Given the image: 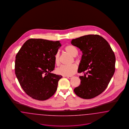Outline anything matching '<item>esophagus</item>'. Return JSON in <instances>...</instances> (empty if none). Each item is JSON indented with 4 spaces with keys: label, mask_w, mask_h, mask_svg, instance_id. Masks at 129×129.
<instances>
[{
    "label": "esophagus",
    "mask_w": 129,
    "mask_h": 129,
    "mask_svg": "<svg viewBox=\"0 0 129 129\" xmlns=\"http://www.w3.org/2000/svg\"><path fill=\"white\" fill-rule=\"evenodd\" d=\"M66 77L69 79H71L74 77V76H66Z\"/></svg>",
    "instance_id": "obj_1"
}]
</instances>
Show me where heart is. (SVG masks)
<instances>
[{
    "instance_id": "1",
    "label": "heart",
    "mask_w": 129,
    "mask_h": 129,
    "mask_svg": "<svg viewBox=\"0 0 129 129\" xmlns=\"http://www.w3.org/2000/svg\"><path fill=\"white\" fill-rule=\"evenodd\" d=\"M65 50L70 55L74 56L78 53L77 49L72 45L66 46L65 48ZM55 62L57 65L59 64V55L58 53H56L55 55ZM77 68V66L74 64L70 66H61L56 69V73L63 76H72L76 73Z\"/></svg>"
}]
</instances>
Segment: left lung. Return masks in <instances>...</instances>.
I'll return each mask as SVG.
<instances>
[{"label":"left lung","mask_w":129,"mask_h":129,"mask_svg":"<svg viewBox=\"0 0 129 129\" xmlns=\"http://www.w3.org/2000/svg\"><path fill=\"white\" fill-rule=\"evenodd\" d=\"M71 43L83 53L78 73L80 85L74 92L80 98H93L104 91L115 71L116 57L108 43L98 35H88L72 40Z\"/></svg>","instance_id":"8db88e82"}]
</instances>
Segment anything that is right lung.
Masks as SVG:
<instances>
[{
    "label": "right lung",
    "mask_w": 129,
    "mask_h": 129,
    "mask_svg": "<svg viewBox=\"0 0 129 129\" xmlns=\"http://www.w3.org/2000/svg\"><path fill=\"white\" fill-rule=\"evenodd\" d=\"M61 46L59 41L30 39L16 55V76L23 89L32 98L44 101L55 93L62 76L51 72L54 70L55 55Z\"/></svg>",
    "instance_id": "add662e5"
}]
</instances>
